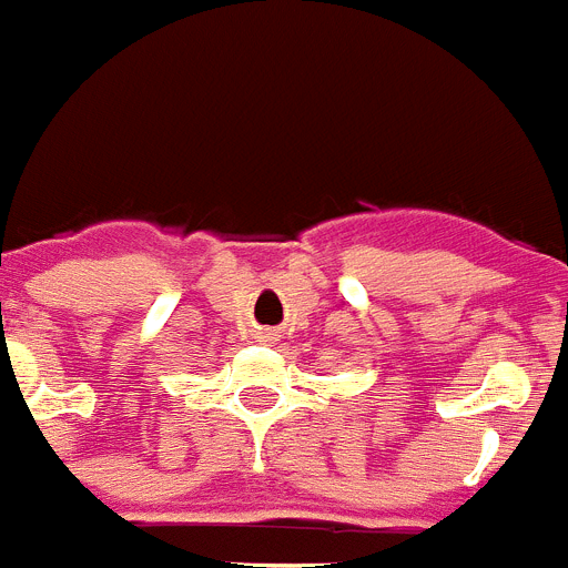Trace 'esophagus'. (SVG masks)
I'll return each mask as SVG.
<instances>
[{"instance_id":"esophagus-1","label":"esophagus","mask_w":568,"mask_h":568,"mask_svg":"<svg viewBox=\"0 0 568 568\" xmlns=\"http://www.w3.org/2000/svg\"><path fill=\"white\" fill-rule=\"evenodd\" d=\"M258 341L273 343V341H275V332H273V329H262V332H258Z\"/></svg>"}]
</instances>
